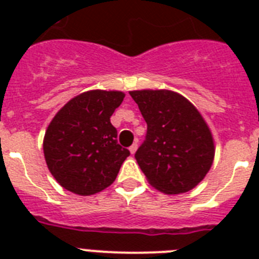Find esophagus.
Masks as SVG:
<instances>
[{
	"instance_id": "esophagus-1",
	"label": "esophagus",
	"mask_w": 259,
	"mask_h": 259,
	"mask_svg": "<svg viewBox=\"0 0 259 259\" xmlns=\"http://www.w3.org/2000/svg\"><path fill=\"white\" fill-rule=\"evenodd\" d=\"M137 148H138L137 142H134L133 145H132V146H130V148H129L130 153H132V154H134V153H136V150H137Z\"/></svg>"
}]
</instances>
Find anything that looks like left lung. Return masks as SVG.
<instances>
[{"label":"left lung","mask_w":259,"mask_h":259,"mask_svg":"<svg viewBox=\"0 0 259 259\" xmlns=\"http://www.w3.org/2000/svg\"><path fill=\"white\" fill-rule=\"evenodd\" d=\"M146 122L134 157L154 188L168 195L188 192L212 165L213 141L196 107L168 90L130 91Z\"/></svg>","instance_id":"left-lung-1"}]
</instances>
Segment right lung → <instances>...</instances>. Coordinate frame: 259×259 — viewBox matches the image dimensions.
Segmentation results:
<instances>
[{"mask_svg": "<svg viewBox=\"0 0 259 259\" xmlns=\"http://www.w3.org/2000/svg\"><path fill=\"white\" fill-rule=\"evenodd\" d=\"M121 91L94 90L59 110L44 136L48 169L67 191L89 196L115 180L129 149L117 141L110 117L121 105Z\"/></svg>", "mask_w": 259, "mask_h": 259, "instance_id": "add662e5", "label": "right lung"}]
</instances>
